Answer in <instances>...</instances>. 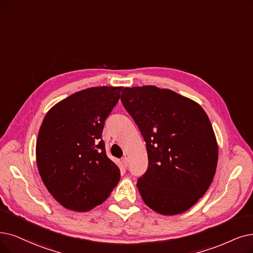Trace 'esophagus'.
Returning <instances> with one entry per match:
<instances>
[{"label": "esophagus", "instance_id": "1", "mask_svg": "<svg viewBox=\"0 0 253 253\" xmlns=\"http://www.w3.org/2000/svg\"><path fill=\"white\" fill-rule=\"evenodd\" d=\"M121 161H123L124 166H125V167H127V165H128V160H127V158H126V157H124L123 159H121Z\"/></svg>", "mask_w": 253, "mask_h": 253}]
</instances>
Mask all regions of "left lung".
Listing matches in <instances>:
<instances>
[{
	"label": "left lung",
	"mask_w": 253,
	"mask_h": 253,
	"mask_svg": "<svg viewBox=\"0 0 253 253\" xmlns=\"http://www.w3.org/2000/svg\"><path fill=\"white\" fill-rule=\"evenodd\" d=\"M121 102L146 143L148 167L137 187L162 215L184 213L214 178L218 145L211 121L194 100L156 86L126 87Z\"/></svg>",
	"instance_id": "1"
}]
</instances>
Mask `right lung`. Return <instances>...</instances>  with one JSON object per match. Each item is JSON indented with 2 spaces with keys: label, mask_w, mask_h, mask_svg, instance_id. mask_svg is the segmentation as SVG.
<instances>
[{
  "label": "right lung",
  "mask_w": 253,
  "mask_h": 253,
  "mask_svg": "<svg viewBox=\"0 0 253 253\" xmlns=\"http://www.w3.org/2000/svg\"><path fill=\"white\" fill-rule=\"evenodd\" d=\"M121 89H84L55 105L42 121L36 143L38 171L49 193L66 209L91 210L118 184L120 170L106 155L102 133Z\"/></svg>",
  "instance_id": "obj_1"
}]
</instances>
